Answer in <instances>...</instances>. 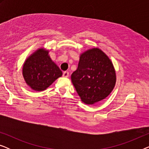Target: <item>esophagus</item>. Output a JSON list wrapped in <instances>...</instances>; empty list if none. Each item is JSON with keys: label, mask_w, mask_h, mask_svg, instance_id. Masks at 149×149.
Segmentation results:
<instances>
[{"label": "esophagus", "mask_w": 149, "mask_h": 149, "mask_svg": "<svg viewBox=\"0 0 149 149\" xmlns=\"http://www.w3.org/2000/svg\"><path fill=\"white\" fill-rule=\"evenodd\" d=\"M63 77H68L69 76V72L68 71H64V72H63Z\"/></svg>", "instance_id": "obj_1"}]
</instances>
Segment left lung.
<instances>
[{
	"label": "left lung",
	"mask_w": 149,
	"mask_h": 149,
	"mask_svg": "<svg viewBox=\"0 0 149 149\" xmlns=\"http://www.w3.org/2000/svg\"><path fill=\"white\" fill-rule=\"evenodd\" d=\"M71 80L81 101L93 104L105 99L113 91L115 70L109 57L100 49L93 48L81 55Z\"/></svg>",
	"instance_id": "1"
}]
</instances>
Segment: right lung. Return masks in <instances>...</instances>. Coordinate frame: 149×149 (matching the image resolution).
Here are the masks:
<instances>
[{
    "label": "right lung",
    "instance_id": "add662e5",
    "mask_svg": "<svg viewBox=\"0 0 149 149\" xmlns=\"http://www.w3.org/2000/svg\"><path fill=\"white\" fill-rule=\"evenodd\" d=\"M22 74L31 89L40 91L62 77V72L50 58L49 51L41 48L26 59L22 68Z\"/></svg>",
    "mask_w": 149,
    "mask_h": 149
}]
</instances>
